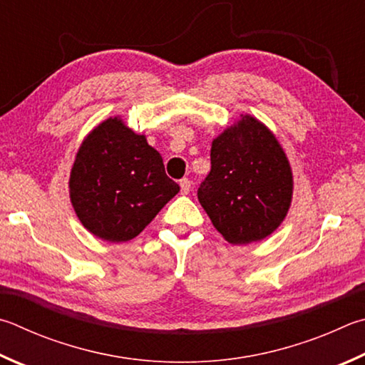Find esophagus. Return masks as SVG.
Listing matches in <instances>:
<instances>
[{"instance_id": "esophagus-1", "label": "esophagus", "mask_w": 365, "mask_h": 365, "mask_svg": "<svg viewBox=\"0 0 365 365\" xmlns=\"http://www.w3.org/2000/svg\"><path fill=\"white\" fill-rule=\"evenodd\" d=\"M191 187H193V182H191L190 178H182V180H180V190H182L183 195H188Z\"/></svg>"}]
</instances>
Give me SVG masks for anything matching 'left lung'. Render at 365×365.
Wrapping results in <instances>:
<instances>
[{
	"label": "left lung",
	"mask_w": 365,
	"mask_h": 365,
	"mask_svg": "<svg viewBox=\"0 0 365 365\" xmlns=\"http://www.w3.org/2000/svg\"><path fill=\"white\" fill-rule=\"evenodd\" d=\"M292 187V170L279 142L246 115L212 142L210 172L197 188V200L225 240L249 244L279 227Z\"/></svg>",
	"instance_id": "8db88e82"
}]
</instances>
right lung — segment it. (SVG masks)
Wrapping results in <instances>:
<instances>
[{"label": "right lung", "mask_w": 365, "mask_h": 365, "mask_svg": "<svg viewBox=\"0 0 365 365\" xmlns=\"http://www.w3.org/2000/svg\"><path fill=\"white\" fill-rule=\"evenodd\" d=\"M180 187L145 135L110 118L86 137L70 175V197L92 235L123 242L142 233Z\"/></svg>", "instance_id": "add662e5"}]
</instances>
